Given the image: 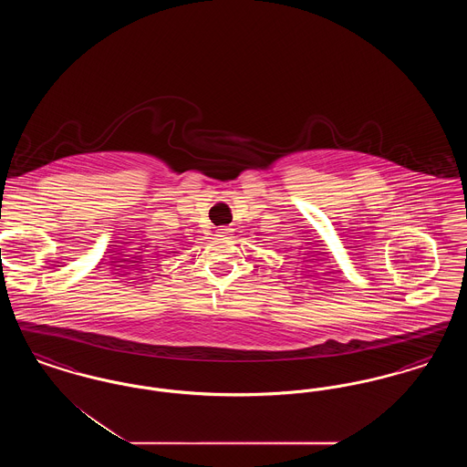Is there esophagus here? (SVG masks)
<instances>
[{
	"label": "esophagus",
	"mask_w": 467,
	"mask_h": 467,
	"mask_svg": "<svg viewBox=\"0 0 467 467\" xmlns=\"http://www.w3.org/2000/svg\"><path fill=\"white\" fill-rule=\"evenodd\" d=\"M217 233H219V236H229V234H231V229L223 225V227H219V229H217Z\"/></svg>",
	"instance_id": "obj_1"
}]
</instances>
